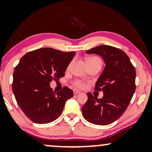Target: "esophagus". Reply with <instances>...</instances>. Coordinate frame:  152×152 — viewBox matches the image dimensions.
<instances>
[{
    "mask_svg": "<svg viewBox=\"0 0 152 152\" xmlns=\"http://www.w3.org/2000/svg\"><path fill=\"white\" fill-rule=\"evenodd\" d=\"M73 93H74L75 95H77V94H78V93H80V91L77 90V89H74V90H73Z\"/></svg>",
    "mask_w": 152,
    "mask_h": 152,
    "instance_id": "obj_1",
    "label": "esophagus"
}]
</instances>
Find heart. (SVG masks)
<instances>
[{"label": "heart", "mask_w": 152, "mask_h": 152, "mask_svg": "<svg viewBox=\"0 0 152 152\" xmlns=\"http://www.w3.org/2000/svg\"><path fill=\"white\" fill-rule=\"evenodd\" d=\"M95 59H99L97 57H90L88 58V59H87L86 61H88V60H95ZM74 85L77 87H79V88H84L85 86H86V84L83 82V81L80 80H76L74 81L73 82Z\"/></svg>", "instance_id": "1"}]
</instances>
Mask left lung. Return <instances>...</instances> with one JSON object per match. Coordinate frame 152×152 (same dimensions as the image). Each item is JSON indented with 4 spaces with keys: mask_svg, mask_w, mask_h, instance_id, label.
Masks as SVG:
<instances>
[{
    "mask_svg": "<svg viewBox=\"0 0 152 152\" xmlns=\"http://www.w3.org/2000/svg\"><path fill=\"white\" fill-rule=\"evenodd\" d=\"M102 57L104 69L99 77L95 90L104 93L102 98L90 93L82 108L85 120L97 125H107L119 119L129 104L136 91V70L122 50L101 45L86 51Z\"/></svg>",
    "mask_w": 152,
    "mask_h": 152,
    "instance_id": "8db88e82",
    "label": "left lung"
}]
</instances>
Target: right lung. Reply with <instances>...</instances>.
<instances>
[{
	"instance_id": "add662e5",
	"label": "right lung",
	"mask_w": 152,
	"mask_h": 152,
	"mask_svg": "<svg viewBox=\"0 0 152 152\" xmlns=\"http://www.w3.org/2000/svg\"><path fill=\"white\" fill-rule=\"evenodd\" d=\"M75 55L42 48L26 53L14 68L12 91L20 109L32 122L46 124L55 120L73 96L66 86L55 93L50 83L65 75Z\"/></svg>"
}]
</instances>
